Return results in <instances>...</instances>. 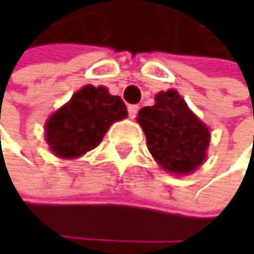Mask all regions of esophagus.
<instances>
[{
  "instance_id": "34e87169",
  "label": "esophagus",
  "mask_w": 254,
  "mask_h": 254,
  "mask_svg": "<svg viewBox=\"0 0 254 254\" xmlns=\"http://www.w3.org/2000/svg\"><path fill=\"white\" fill-rule=\"evenodd\" d=\"M128 113H129V117L131 119H135V116L138 113V105H129L128 106Z\"/></svg>"
}]
</instances>
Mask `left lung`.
Listing matches in <instances>:
<instances>
[{"label":"left lung","instance_id":"8db88e82","mask_svg":"<svg viewBox=\"0 0 254 254\" xmlns=\"http://www.w3.org/2000/svg\"><path fill=\"white\" fill-rule=\"evenodd\" d=\"M137 122L144 131L149 152L164 171L190 174L206 160L209 128L175 90L160 91L155 105L138 111Z\"/></svg>","mask_w":254,"mask_h":254}]
</instances>
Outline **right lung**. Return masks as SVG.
I'll use <instances>...</instances> for the list:
<instances>
[{"label": "right lung", "mask_w": 254, "mask_h": 254, "mask_svg": "<svg viewBox=\"0 0 254 254\" xmlns=\"http://www.w3.org/2000/svg\"><path fill=\"white\" fill-rule=\"evenodd\" d=\"M128 116L119 96L105 86L85 85L45 123V140L55 155L77 158L94 149L110 126Z\"/></svg>", "instance_id": "1"}]
</instances>
